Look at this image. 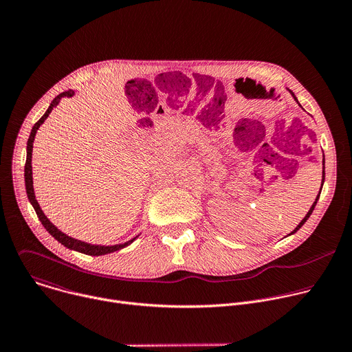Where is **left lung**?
Segmentation results:
<instances>
[{"mask_svg": "<svg viewBox=\"0 0 352 352\" xmlns=\"http://www.w3.org/2000/svg\"><path fill=\"white\" fill-rule=\"evenodd\" d=\"M287 90H288V91H289V93H291V96H292V97H294V100H295V102H296V103H298V98H296V97H295V94H294V93H292V91H291V90H289V89H287ZM298 104H299V103H298ZM299 107H300V104H299ZM323 184H324V156H323V171H322V186H323ZM322 186H320V190H319V195H318V196H316V199H315V202H314V205H312V206H311V209H309V212H308V213H307V216H305V217H304V219H302V220H300V223H299V224H298V226H296V227H295V228H294V230H292V231H291V232H289V234H288V235H292V234H295V232H296V231H298V230H299V228H300V227H302V226H304V224H305V223H307V220H308V219H309V217H311V214H312V212H314V209H315V206H316V204H318V200H319V196H320V192H322Z\"/></svg>", "mask_w": 352, "mask_h": 352, "instance_id": "1", "label": "left lung"}]
</instances>
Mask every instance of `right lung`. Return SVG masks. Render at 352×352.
Masks as SVG:
<instances>
[{
    "instance_id": "add662e5",
    "label": "right lung",
    "mask_w": 352,
    "mask_h": 352,
    "mask_svg": "<svg viewBox=\"0 0 352 352\" xmlns=\"http://www.w3.org/2000/svg\"><path fill=\"white\" fill-rule=\"evenodd\" d=\"M75 96V90L69 89L64 93H60L53 102L52 104L48 106L47 111L43 114V117L33 125L32 128V132H30V136L28 139V146H26V164H25V185H26V193H28V199L29 202L32 204L38 220L41 221L43 227L48 231L50 235H53L61 245H64L65 248L68 249H72V250H76V252H80V254H85V255H90V256H102V255H107V254H111V252H116V250H120L128 245H131L139 235L133 236L132 239L124 242V243H117V245H94V243H89V242H85V241H80V239H76V238H72L69 235H67L65 232H63L61 230H58L52 221H50L47 219V216L44 214V212L40 209V205L37 202L36 199V195H34V188H33V173H32V153H33V142H34V138H36V132L38 131L40 125L47 120V117L50 116V113L53 111V109L60 103V100L63 97H72Z\"/></svg>"
}]
</instances>
